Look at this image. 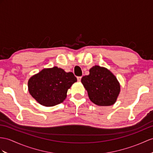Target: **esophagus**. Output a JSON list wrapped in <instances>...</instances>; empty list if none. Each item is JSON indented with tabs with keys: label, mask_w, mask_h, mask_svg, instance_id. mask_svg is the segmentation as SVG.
I'll list each match as a JSON object with an SVG mask.
<instances>
[{
	"label": "esophagus",
	"mask_w": 153,
	"mask_h": 153,
	"mask_svg": "<svg viewBox=\"0 0 153 153\" xmlns=\"http://www.w3.org/2000/svg\"><path fill=\"white\" fill-rule=\"evenodd\" d=\"M81 79H82V76H78L77 77V80L79 81H80L81 80Z\"/></svg>",
	"instance_id": "esophagus-1"
}]
</instances>
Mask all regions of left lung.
<instances>
[{"label":"left lung","instance_id":"left-lung-1","mask_svg":"<svg viewBox=\"0 0 153 153\" xmlns=\"http://www.w3.org/2000/svg\"><path fill=\"white\" fill-rule=\"evenodd\" d=\"M81 82L89 98L99 106H110L116 101L120 91V83L114 74L105 68L95 65L89 75L82 76Z\"/></svg>","mask_w":153,"mask_h":153}]
</instances>
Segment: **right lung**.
I'll list each match as a JSON object with an SVG mask.
<instances>
[{
	"label": "right lung",
	"instance_id": "1",
	"mask_svg": "<svg viewBox=\"0 0 153 153\" xmlns=\"http://www.w3.org/2000/svg\"><path fill=\"white\" fill-rule=\"evenodd\" d=\"M76 81L73 73L54 67L32 76L28 82V91L40 105L53 106L64 101L68 89Z\"/></svg>",
	"mask_w": 153,
	"mask_h": 153
}]
</instances>
